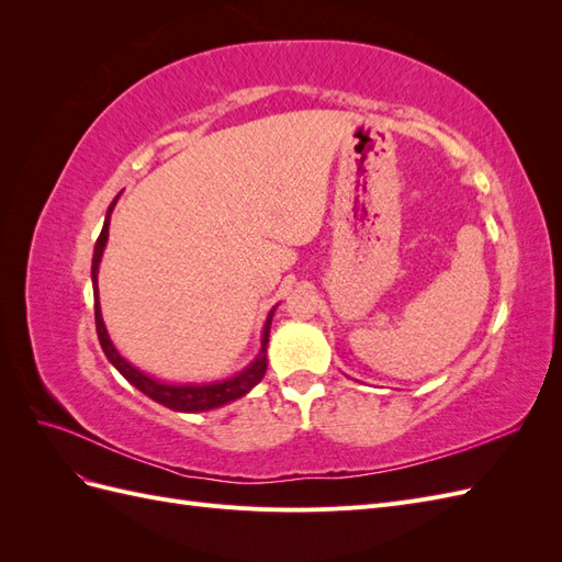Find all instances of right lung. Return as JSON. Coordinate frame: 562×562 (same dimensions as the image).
I'll list each match as a JSON object with an SVG mask.
<instances>
[{"label":"right lung","instance_id":"right-lung-1","mask_svg":"<svg viewBox=\"0 0 562 562\" xmlns=\"http://www.w3.org/2000/svg\"><path fill=\"white\" fill-rule=\"evenodd\" d=\"M119 194L114 196V201L110 203L108 215H105V223H103V232H100L95 248H93V265H91V281H93V307H95V330H98V339H100V347H103L108 361L122 372V375L138 389L143 391L145 396H149L151 401H157L166 407H171L176 413H206L213 411V407L220 405H227L236 398L246 396L248 391L258 384L265 378V370H267V342H269V328H271V318H274L277 307L267 314L265 321V328H262V342H260V351L255 359L241 370L236 372V375L227 378V380H217V382H187V384H171V382H164L147 375V372L138 370L135 366H131L122 353L116 351V347L112 345V339L108 335L105 328V321H103V312H100V297H98V267L100 260H103V252L108 246V234H110V215L116 206Z\"/></svg>","mask_w":562,"mask_h":562}]
</instances>
